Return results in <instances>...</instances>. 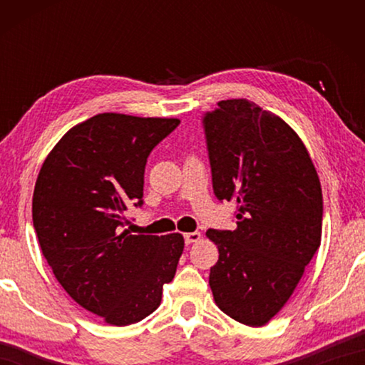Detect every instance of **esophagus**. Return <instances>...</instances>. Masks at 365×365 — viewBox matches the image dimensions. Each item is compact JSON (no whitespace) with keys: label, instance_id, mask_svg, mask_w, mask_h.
<instances>
[{"label":"esophagus","instance_id":"obj_1","mask_svg":"<svg viewBox=\"0 0 365 365\" xmlns=\"http://www.w3.org/2000/svg\"><path fill=\"white\" fill-rule=\"evenodd\" d=\"M183 238H185V243H187V245H191V243L200 242L201 233H200V232H188V233H185V235H183Z\"/></svg>","mask_w":365,"mask_h":365}]
</instances>
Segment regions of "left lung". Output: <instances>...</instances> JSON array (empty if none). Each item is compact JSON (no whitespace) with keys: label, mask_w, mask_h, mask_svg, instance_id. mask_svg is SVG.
Masks as SVG:
<instances>
[{"label":"left lung","mask_w":365,"mask_h":365,"mask_svg":"<svg viewBox=\"0 0 365 365\" xmlns=\"http://www.w3.org/2000/svg\"><path fill=\"white\" fill-rule=\"evenodd\" d=\"M212 188L237 201V228L214 230L215 304L250 327L285 306L322 237V188L307 150L280 117L248 100L220 101L202 115Z\"/></svg>","instance_id":"1"}]
</instances>
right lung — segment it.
<instances>
[{
    "instance_id": "1",
    "label": "right lung",
    "mask_w": 365,
    "mask_h": 365,
    "mask_svg": "<svg viewBox=\"0 0 365 365\" xmlns=\"http://www.w3.org/2000/svg\"><path fill=\"white\" fill-rule=\"evenodd\" d=\"M178 119L104 113L71 128L43 163L32 217L43 256L71 298L110 325H130L160 304L183 237L130 235L143 206L148 156Z\"/></svg>"
}]
</instances>
